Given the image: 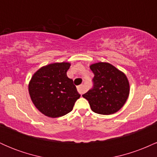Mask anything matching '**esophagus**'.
<instances>
[{"mask_svg": "<svg viewBox=\"0 0 157 157\" xmlns=\"http://www.w3.org/2000/svg\"><path fill=\"white\" fill-rule=\"evenodd\" d=\"M77 91H78V92L80 94H83L84 92V87H83V85H80L79 86H77Z\"/></svg>", "mask_w": 157, "mask_h": 157, "instance_id": "esophagus-1", "label": "esophagus"}]
</instances>
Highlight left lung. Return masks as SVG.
<instances>
[{
  "instance_id": "obj_1",
  "label": "left lung",
  "mask_w": 157,
  "mask_h": 157,
  "mask_svg": "<svg viewBox=\"0 0 157 157\" xmlns=\"http://www.w3.org/2000/svg\"><path fill=\"white\" fill-rule=\"evenodd\" d=\"M93 86L82 95L94 112L112 114L125 103L129 95V82L122 71L108 63L92 64Z\"/></svg>"
}]
</instances>
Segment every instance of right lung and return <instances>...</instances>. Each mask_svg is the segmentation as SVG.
<instances>
[{"instance_id": "1", "label": "right lung", "mask_w": 157, "mask_h": 157, "mask_svg": "<svg viewBox=\"0 0 157 157\" xmlns=\"http://www.w3.org/2000/svg\"><path fill=\"white\" fill-rule=\"evenodd\" d=\"M68 63H55L40 68L29 85V92L35 107L46 116L56 118L72 111L80 95L73 80L66 75Z\"/></svg>"}]
</instances>
